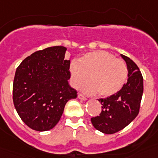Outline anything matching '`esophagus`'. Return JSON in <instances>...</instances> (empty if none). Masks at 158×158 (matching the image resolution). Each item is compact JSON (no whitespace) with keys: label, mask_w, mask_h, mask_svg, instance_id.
I'll return each mask as SVG.
<instances>
[{"label":"esophagus","mask_w":158,"mask_h":158,"mask_svg":"<svg viewBox=\"0 0 158 158\" xmlns=\"http://www.w3.org/2000/svg\"><path fill=\"white\" fill-rule=\"evenodd\" d=\"M77 97H78V99H79V100H86V97H85V96H84L83 95L80 94V93L78 94Z\"/></svg>","instance_id":"esophagus-1"}]
</instances>
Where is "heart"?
<instances>
[{"instance_id": "b5f03b06", "label": "heart", "mask_w": 158, "mask_h": 158, "mask_svg": "<svg viewBox=\"0 0 158 158\" xmlns=\"http://www.w3.org/2000/svg\"><path fill=\"white\" fill-rule=\"evenodd\" d=\"M69 70L73 87L79 88L90 76L92 81L83 85L81 91L89 95L99 93L102 97L116 94L128 77L126 62L104 51L89 52L81 58L80 62L73 61Z\"/></svg>"}]
</instances>
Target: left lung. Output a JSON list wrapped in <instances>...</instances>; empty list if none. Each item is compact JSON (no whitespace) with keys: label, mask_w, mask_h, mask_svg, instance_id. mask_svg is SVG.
Returning a JSON list of instances; mask_svg holds the SVG:
<instances>
[{"label":"left lung","mask_w":158,"mask_h":158,"mask_svg":"<svg viewBox=\"0 0 158 158\" xmlns=\"http://www.w3.org/2000/svg\"><path fill=\"white\" fill-rule=\"evenodd\" d=\"M120 55L127 65V81L116 94L99 99L101 113L91 118L93 127L107 135L121 131L136 118L143 93V77L138 65L128 57Z\"/></svg>","instance_id":"1"}]
</instances>
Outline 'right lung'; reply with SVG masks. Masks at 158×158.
Segmentation results:
<instances>
[{"label": "right lung", "mask_w": 158, "mask_h": 158, "mask_svg": "<svg viewBox=\"0 0 158 158\" xmlns=\"http://www.w3.org/2000/svg\"><path fill=\"white\" fill-rule=\"evenodd\" d=\"M66 50L54 46L38 51L16 69L12 87L14 106L23 122L35 131L54 127L65 104L77 96L68 82L70 61L65 59Z\"/></svg>", "instance_id": "add662e5"}]
</instances>
